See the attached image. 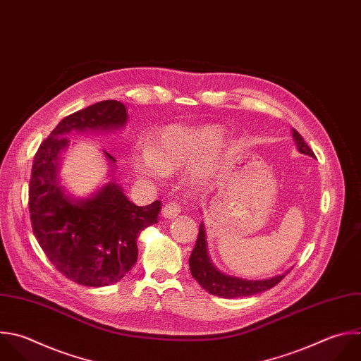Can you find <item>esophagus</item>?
<instances>
[{
  "label": "esophagus",
  "mask_w": 361,
  "mask_h": 361,
  "mask_svg": "<svg viewBox=\"0 0 361 361\" xmlns=\"http://www.w3.org/2000/svg\"><path fill=\"white\" fill-rule=\"evenodd\" d=\"M179 213H180V207H179V204L175 203V202H171V203L165 204L164 209H162V216H164L165 219H169V220H171V219H175Z\"/></svg>",
  "instance_id": "34e87169"
}]
</instances>
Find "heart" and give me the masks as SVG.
<instances>
[{"mask_svg":"<svg viewBox=\"0 0 361 361\" xmlns=\"http://www.w3.org/2000/svg\"><path fill=\"white\" fill-rule=\"evenodd\" d=\"M223 135L224 130L219 126L196 128L171 126L161 133L154 148L141 147L134 151L131 164L140 176L149 180H162L171 172L193 166ZM206 176V169L200 166L189 171L193 183L204 182Z\"/></svg>","mask_w":361,"mask_h":361,"instance_id":"heart-1","label":"heart"}]
</instances>
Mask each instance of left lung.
Wrapping results in <instances>:
<instances>
[{
    "label": "left lung",
    "instance_id": "obj_1",
    "mask_svg": "<svg viewBox=\"0 0 361 361\" xmlns=\"http://www.w3.org/2000/svg\"><path fill=\"white\" fill-rule=\"evenodd\" d=\"M292 137L300 154L309 155L312 158L314 157L313 151L307 147L302 135L295 128H292ZM189 267H190L192 276L200 283L203 289H206L212 295H216L220 298H228V299L240 298V296H251L255 293H261L267 289H271L278 282H281L283 276L289 272V271H285L283 274L268 278V279H245V278L221 272L219 268L214 267V264L209 257L206 230L203 223H200L199 226L196 245L189 257Z\"/></svg>",
    "mask_w": 361,
    "mask_h": 361
}]
</instances>
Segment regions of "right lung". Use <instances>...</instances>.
I'll list each match as a JSON object with an SVG mask.
<instances>
[{
	"instance_id": "1",
	"label": "right lung",
	"mask_w": 361,
	"mask_h": 361,
	"mask_svg": "<svg viewBox=\"0 0 361 361\" xmlns=\"http://www.w3.org/2000/svg\"><path fill=\"white\" fill-rule=\"evenodd\" d=\"M127 120L120 102L89 106L65 117L34 158L30 180L34 234L55 268L85 286H107L126 276L138 258L140 233L158 223L161 202L137 206L116 179L87 197H75L59 176L71 133H111L121 130ZM103 152L114 172L116 158Z\"/></svg>"
}]
</instances>
